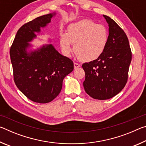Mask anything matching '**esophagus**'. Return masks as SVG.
Masks as SVG:
<instances>
[{"label": "esophagus", "mask_w": 146, "mask_h": 146, "mask_svg": "<svg viewBox=\"0 0 146 146\" xmlns=\"http://www.w3.org/2000/svg\"><path fill=\"white\" fill-rule=\"evenodd\" d=\"M80 66H81V65H80V64L76 63V62H74V68H75V69H76V68H80Z\"/></svg>", "instance_id": "1"}]
</instances>
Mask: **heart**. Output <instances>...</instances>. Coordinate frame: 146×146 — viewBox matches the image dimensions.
<instances>
[{"label":"heart","instance_id":"1","mask_svg":"<svg viewBox=\"0 0 146 146\" xmlns=\"http://www.w3.org/2000/svg\"><path fill=\"white\" fill-rule=\"evenodd\" d=\"M109 33L106 26L89 19L71 24L67 33H62L60 45L64 54L70 56L75 44V52L84 61L96 60L107 47Z\"/></svg>","mask_w":146,"mask_h":146}]
</instances>
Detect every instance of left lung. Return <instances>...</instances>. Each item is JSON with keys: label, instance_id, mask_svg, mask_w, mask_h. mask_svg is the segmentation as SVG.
Masks as SVG:
<instances>
[{"label": "left lung", "instance_id": "obj_1", "mask_svg": "<svg viewBox=\"0 0 146 146\" xmlns=\"http://www.w3.org/2000/svg\"><path fill=\"white\" fill-rule=\"evenodd\" d=\"M103 16L109 26L107 47L100 57L82 64L85 91L98 100L109 99L122 90L127 82L132 56L125 32L110 17Z\"/></svg>", "mask_w": 146, "mask_h": 146}]
</instances>
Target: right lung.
Instances as JSON below:
<instances>
[{
    "mask_svg": "<svg viewBox=\"0 0 146 146\" xmlns=\"http://www.w3.org/2000/svg\"><path fill=\"white\" fill-rule=\"evenodd\" d=\"M55 13L38 17L21 27L11 46V62L14 82L29 100L45 104L52 101L61 91L63 79L73 70V61L59 53L52 44L27 51L28 42L36 38L51 22Z\"/></svg>",
    "mask_w": 146,
    "mask_h": 146,
    "instance_id": "obj_1",
    "label": "right lung"
}]
</instances>
